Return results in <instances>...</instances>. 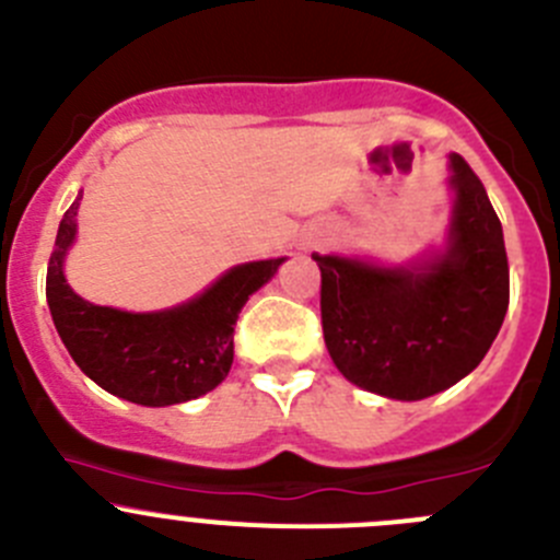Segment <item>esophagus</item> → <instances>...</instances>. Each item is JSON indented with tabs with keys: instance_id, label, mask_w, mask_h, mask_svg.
<instances>
[{
	"instance_id": "obj_1",
	"label": "esophagus",
	"mask_w": 560,
	"mask_h": 560,
	"mask_svg": "<svg viewBox=\"0 0 560 560\" xmlns=\"http://www.w3.org/2000/svg\"><path fill=\"white\" fill-rule=\"evenodd\" d=\"M322 244H324V238L318 236V233H311V236L302 238V249H316V247H322Z\"/></svg>"
}]
</instances>
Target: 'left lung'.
<instances>
[{"mask_svg":"<svg viewBox=\"0 0 560 560\" xmlns=\"http://www.w3.org/2000/svg\"><path fill=\"white\" fill-rule=\"evenodd\" d=\"M451 217L440 244L407 264L313 255L335 369L363 390L420 401L481 363L509 311L503 228L470 164L448 156Z\"/></svg>","mask_w":560,"mask_h":560,"instance_id":"1","label":"left lung"}]
</instances>
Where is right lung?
Returning <instances> with one entry per match:
<instances>
[{"mask_svg":"<svg viewBox=\"0 0 560 560\" xmlns=\"http://www.w3.org/2000/svg\"><path fill=\"white\" fill-rule=\"evenodd\" d=\"M79 200L66 211L46 271L51 322L73 363L112 396L140 407H170L214 390L233 365V329L249 296L285 258L231 266L209 289L164 311H120L82 300L66 280L77 242Z\"/></svg>","mask_w":560,"mask_h":560,"instance_id":"right-lung-1","label":"right lung"}]
</instances>
